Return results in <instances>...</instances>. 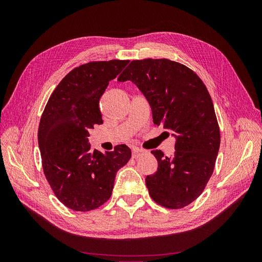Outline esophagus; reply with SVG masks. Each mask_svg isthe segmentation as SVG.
<instances>
[{
	"label": "esophagus",
	"mask_w": 262,
	"mask_h": 262,
	"mask_svg": "<svg viewBox=\"0 0 262 262\" xmlns=\"http://www.w3.org/2000/svg\"><path fill=\"white\" fill-rule=\"evenodd\" d=\"M142 152H143V149H141V148H139V147H133V148H132V156H133L134 158H137V157H139L140 153H142Z\"/></svg>",
	"instance_id": "obj_1"
}]
</instances>
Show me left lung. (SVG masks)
I'll list each match as a JSON object with an SVG mask.
<instances>
[{
    "label": "left lung",
    "mask_w": 262,
    "mask_h": 262,
    "mask_svg": "<svg viewBox=\"0 0 262 262\" xmlns=\"http://www.w3.org/2000/svg\"><path fill=\"white\" fill-rule=\"evenodd\" d=\"M131 81L152 109L153 122L175 138V153L154 149L158 167L145 178L152 199L168 209L194 201L213 173L220 128L207 87L192 70L167 59L134 60L118 77Z\"/></svg>",
    "instance_id": "obj_1"
}]
</instances>
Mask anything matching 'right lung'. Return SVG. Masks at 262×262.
<instances>
[{
    "instance_id": "obj_1",
    "label": "right lung",
    "mask_w": 262,
    "mask_h": 262,
    "mask_svg": "<svg viewBox=\"0 0 262 262\" xmlns=\"http://www.w3.org/2000/svg\"><path fill=\"white\" fill-rule=\"evenodd\" d=\"M129 60L90 62L73 69L55 87L38 129L42 168L55 196L74 211L100 207L112 195L117 171L131 149H92L89 131L101 124L99 99Z\"/></svg>"
}]
</instances>
